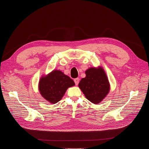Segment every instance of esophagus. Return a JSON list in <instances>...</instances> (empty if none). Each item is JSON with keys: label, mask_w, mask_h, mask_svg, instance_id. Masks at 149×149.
I'll return each mask as SVG.
<instances>
[{"label": "esophagus", "mask_w": 149, "mask_h": 149, "mask_svg": "<svg viewBox=\"0 0 149 149\" xmlns=\"http://www.w3.org/2000/svg\"><path fill=\"white\" fill-rule=\"evenodd\" d=\"M79 78H77L74 79V82H75V84L76 86H78V84L79 83Z\"/></svg>", "instance_id": "obj_1"}]
</instances>
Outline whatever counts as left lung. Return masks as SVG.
<instances>
[{"instance_id":"1","label":"left lung","mask_w":149,"mask_h":149,"mask_svg":"<svg viewBox=\"0 0 149 149\" xmlns=\"http://www.w3.org/2000/svg\"><path fill=\"white\" fill-rule=\"evenodd\" d=\"M86 75L80 81L78 87L87 100L94 104H99L110 92L108 77L100 66L89 68L86 71Z\"/></svg>"}]
</instances>
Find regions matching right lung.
<instances>
[{"instance_id":"obj_1","label":"right lung","mask_w":149,"mask_h":149,"mask_svg":"<svg viewBox=\"0 0 149 149\" xmlns=\"http://www.w3.org/2000/svg\"><path fill=\"white\" fill-rule=\"evenodd\" d=\"M74 86L75 82L69 76L55 70L40 77L38 88L42 97L49 103L55 104L62 99L68 88Z\"/></svg>"}]
</instances>
